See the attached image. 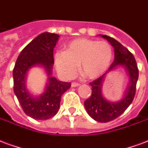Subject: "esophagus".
I'll list each match as a JSON object with an SVG mask.
<instances>
[{"mask_svg": "<svg viewBox=\"0 0 148 148\" xmlns=\"http://www.w3.org/2000/svg\"><path fill=\"white\" fill-rule=\"evenodd\" d=\"M80 84L77 82H72L71 83V86L72 87H77V86H79Z\"/></svg>", "mask_w": 148, "mask_h": 148, "instance_id": "34e87169", "label": "esophagus"}]
</instances>
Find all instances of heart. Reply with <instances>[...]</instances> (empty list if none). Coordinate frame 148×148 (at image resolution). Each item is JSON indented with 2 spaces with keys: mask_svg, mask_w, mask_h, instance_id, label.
Listing matches in <instances>:
<instances>
[{
  "mask_svg": "<svg viewBox=\"0 0 148 148\" xmlns=\"http://www.w3.org/2000/svg\"><path fill=\"white\" fill-rule=\"evenodd\" d=\"M112 57V49L108 42L78 38L70 42L66 51L56 52L54 61L59 74L64 78L74 77L81 63L82 74L94 79L108 70Z\"/></svg>",
  "mask_w": 148,
  "mask_h": 148,
  "instance_id": "heart-1",
  "label": "heart"
}]
</instances>
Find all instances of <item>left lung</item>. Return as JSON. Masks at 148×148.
I'll use <instances>...</instances> for the list:
<instances>
[{"label": "left lung", "instance_id": "8db88e82", "mask_svg": "<svg viewBox=\"0 0 148 148\" xmlns=\"http://www.w3.org/2000/svg\"><path fill=\"white\" fill-rule=\"evenodd\" d=\"M102 37L107 39L114 47V60L104 74L90 82L92 95L85 101V107L88 114L94 120L99 122H108L121 115L132 103L136 90L139 70L134 56L125 47L109 36L102 35ZM120 65L125 66L129 72L130 85L123 99L116 103H111L106 101L101 96V84L106 74Z\"/></svg>", "mask_w": 148, "mask_h": 148}]
</instances>
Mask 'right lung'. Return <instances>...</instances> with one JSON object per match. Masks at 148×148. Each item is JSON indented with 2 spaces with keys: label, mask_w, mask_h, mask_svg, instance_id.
Returning <instances> with one entry per match:
<instances>
[{
  "label": "right lung",
  "mask_w": 148,
  "mask_h": 148,
  "mask_svg": "<svg viewBox=\"0 0 148 148\" xmlns=\"http://www.w3.org/2000/svg\"><path fill=\"white\" fill-rule=\"evenodd\" d=\"M59 35L43 33L29 42L18 55L13 69L14 92L27 115L36 120H46L57 114L61 96L71 82H63L56 77H49L46 90L39 97H33L25 87L27 71L34 65H42L50 75L54 64L53 49Z\"/></svg>",
  "instance_id": "add662e5"
}]
</instances>
